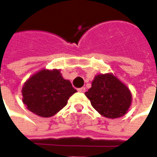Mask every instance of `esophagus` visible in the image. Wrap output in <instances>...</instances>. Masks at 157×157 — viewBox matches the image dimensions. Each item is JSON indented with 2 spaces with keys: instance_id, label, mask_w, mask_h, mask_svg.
<instances>
[{
  "instance_id": "obj_1",
  "label": "esophagus",
  "mask_w": 157,
  "mask_h": 157,
  "mask_svg": "<svg viewBox=\"0 0 157 157\" xmlns=\"http://www.w3.org/2000/svg\"><path fill=\"white\" fill-rule=\"evenodd\" d=\"M78 92H86V88H85V87H81V88L78 89Z\"/></svg>"
}]
</instances>
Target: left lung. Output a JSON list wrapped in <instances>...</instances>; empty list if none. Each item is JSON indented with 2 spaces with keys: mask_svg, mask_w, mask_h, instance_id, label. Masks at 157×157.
<instances>
[{
  "mask_svg": "<svg viewBox=\"0 0 157 157\" xmlns=\"http://www.w3.org/2000/svg\"><path fill=\"white\" fill-rule=\"evenodd\" d=\"M85 95L92 107L108 118L125 115L132 103L129 88L113 73L96 75Z\"/></svg>",
  "mask_w": 157,
  "mask_h": 157,
  "instance_id": "obj_1",
  "label": "left lung"
}]
</instances>
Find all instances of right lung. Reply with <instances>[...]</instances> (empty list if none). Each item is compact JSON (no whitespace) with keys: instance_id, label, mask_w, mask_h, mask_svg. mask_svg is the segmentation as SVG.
I'll list each match as a JSON object with an SVG mask.
<instances>
[{"instance_id":"add662e5","label":"right lung","mask_w":157,"mask_h":157,"mask_svg":"<svg viewBox=\"0 0 157 157\" xmlns=\"http://www.w3.org/2000/svg\"><path fill=\"white\" fill-rule=\"evenodd\" d=\"M77 91L59 70L42 69L29 77L22 86V100L34 114L49 118L59 112Z\"/></svg>"}]
</instances>
